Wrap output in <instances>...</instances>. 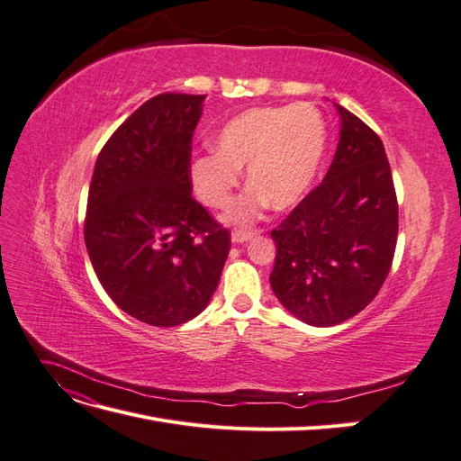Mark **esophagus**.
I'll list each match as a JSON object with an SVG mask.
<instances>
[{
    "instance_id": "obj_1",
    "label": "esophagus",
    "mask_w": 461,
    "mask_h": 461,
    "mask_svg": "<svg viewBox=\"0 0 461 461\" xmlns=\"http://www.w3.org/2000/svg\"><path fill=\"white\" fill-rule=\"evenodd\" d=\"M258 230H244V229H234L232 234H230V240L234 244H242V242H248L252 236L256 234Z\"/></svg>"
}]
</instances>
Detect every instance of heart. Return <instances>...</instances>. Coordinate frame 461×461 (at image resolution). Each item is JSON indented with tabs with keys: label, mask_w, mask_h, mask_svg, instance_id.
<instances>
[{
	"label": "heart",
	"mask_w": 461,
	"mask_h": 461,
	"mask_svg": "<svg viewBox=\"0 0 461 461\" xmlns=\"http://www.w3.org/2000/svg\"><path fill=\"white\" fill-rule=\"evenodd\" d=\"M213 156L192 165V183L209 207H225L248 167L249 186L225 215L229 222L254 221L269 203L296 205L321 169L327 124L312 104L254 107L232 117L213 142Z\"/></svg>",
	"instance_id": "1"
}]
</instances>
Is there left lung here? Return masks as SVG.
<instances>
[{
  "mask_svg": "<svg viewBox=\"0 0 461 461\" xmlns=\"http://www.w3.org/2000/svg\"><path fill=\"white\" fill-rule=\"evenodd\" d=\"M337 109L340 140L323 183L271 230V288L313 327L339 325L367 308L398 239V200L381 138L342 105Z\"/></svg>",
  "mask_w": 461,
  "mask_h": 461,
  "instance_id": "1",
  "label": "left lung"
}]
</instances>
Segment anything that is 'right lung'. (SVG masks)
<instances>
[{"label":"right lung","mask_w":461,"mask_h":461,"mask_svg":"<svg viewBox=\"0 0 461 461\" xmlns=\"http://www.w3.org/2000/svg\"><path fill=\"white\" fill-rule=\"evenodd\" d=\"M205 95L159 94L97 156L85 242L104 290L131 317L176 327L205 310L230 232L192 198V136Z\"/></svg>","instance_id":"obj_1"}]
</instances>
